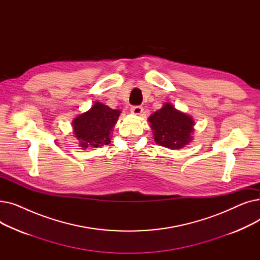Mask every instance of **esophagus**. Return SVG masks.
<instances>
[{
    "label": "esophagus",
    "mask_w": 260,
    "mask_h": 260,
    "mask_svg": "<svg viewBox=\"0 0 260 260\" xmlns=\"http://www.w3.org/2000/svg\"><path fill=\"white\" fill-rule=\"evenodd\" d=\"M131 112H132V114H134L136 116H140L142 114V112H143V108L141 106H139V105H135V106H132Z\"/></svg>",
    "instance_id": "obj_1"
}]
</instances>
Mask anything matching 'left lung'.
Instances as JSON below:
<instances>
[{
    "label": "left lung",
    "mask_w": 260,
    "mask_h": 260,
    "mask_svg": "<svg viewBox=\"0 0 260 260\" xmlns=\"http://www.w3.org/2000/svg\"><path fill=\"white\" fill-rule=\"evenodd\" d=\"M155 142L171 149H179L192 141L194 120L171 104L165 103L148 118Z\"/></svg>",
    "instance_id": "left-lung-1"
}]
</instances>
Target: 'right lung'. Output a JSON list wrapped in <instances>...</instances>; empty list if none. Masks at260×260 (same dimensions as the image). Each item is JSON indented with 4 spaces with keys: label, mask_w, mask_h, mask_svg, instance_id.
<instances>
[{
    "label": "right lung",
    "mask_w": 260,
    "mask_h": 260,
    "mask_svg": "<svg viewBox=\"0 0 260 260\" xmlns=\"http://www.w3.org/2000/svg\"><path fill=\"white\" fill-rule=\"evenodd\" d=\"M120 111L95 102L89 111L76 117L73 121L75 137L79 145L87 147H101L111 143V132L120 116Z\"/></svg>",
    "instance_id": "1"
}]
</instances>
